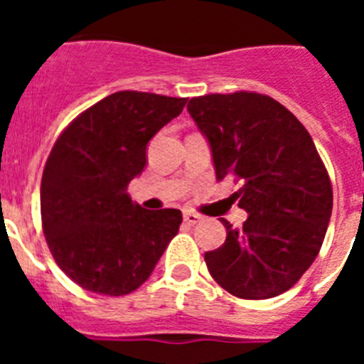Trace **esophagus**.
Segmentation results:
<instances>
[{"label": "esophagus", "mask_w": 364, "mask_h": 364, "mask_svg": "<svg viewBox=\"0 0 364 364\" xmlns=\"http://www.w3.org/2000/svg\"><path fill=\"white\" fill-rule=\"evenodd\" d=\"M198 220H200V215L193 213V211H186L184 213V222L186 224H189V226H195Z\"/></svg>", "instance_id": "obj_1"}]
</instances>
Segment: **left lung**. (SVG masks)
<instances>
[{
    "label": "left lung",
    "instance_id": "left-lung-1",
    "mask_svg": "<svg viewBox=\"0 0 364 364\" xmlns=\"http://www.w3.org/2000/svg\"><path fill=\"white\" fill-rule=\"evenodd\" d=\"M188 111L211 147L217 178L235 176L242 228L226 218V242L204 260L240 299L284 294L319 253L332 217L330 176L306 127L259 92L191 98Z\"/></svg>",
    "mask_w": 364,
    "mask_h": 364
}]
</instances>
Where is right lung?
I'll list each match as a JSON object with an SVG mask.
<instances>
[{
  "label": "right lung",
  "instance_id": "obj_1",
  "mask_svg": "<svg viewBox=\"0 0 364 364\" xmlns=\"http://www.w3.org/2000/svg\"><path fill=\"white\" fill-rule=\"evenodd\" d=\"M188 98L120 91L69 124L41 176V222L56 264L83 290L127 295L149 279L178 233L180 210L147 211L127 186L151 138Z\"/></svg>",
  "mask_w": 364,
  "mask_h": 364
}]
</instances>
